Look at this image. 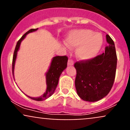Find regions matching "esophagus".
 Wrapping results in <instances>:
<instances>
[{
  "label": "esophagus",
  "instance_id": "34e87169",
  "mask_svg": "<svg viewBox=\"0 0 130 130\" xmlns=\"http://www.w3.org/2000/svg\"><path fill=\"white\" fill-rule=\"evenodd\" d=\"M74 65V62L72 59H69L68 61V66H71V65Z\"/></svg>",
  "mask_w": 130,
  "mask_h": 130
}]
</instances>
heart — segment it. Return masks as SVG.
<instances>
[{"label": "heart", "mask_w": 130, "mask_h": 130, "mask_svg": "<svg viewBox=\"0 0 130 130\" xmlns=\"http://www.w3.org/2000/svg\"><path fill=\"white\" fill-rule=\"evenodd\" d=\"M67 44L70 47H77L76 56L82 60L93 58L100 50L103 44L101 34L89 29L75 30L70 33Z\"/></svg>", "instance_id": "obj_1"}]
</instances>
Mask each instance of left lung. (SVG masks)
I'll return each mask as SVG.
<instances>
[{
  "label": "left lung",
  "mask_w": 130,
  "mask_h": 130,
  "mask_svg": "<svg viewBox=\"0 0 130 130\" xmlns=\"http://www.w3.org/2000/svg\"><path fill=\"white\" fill-rule=\"evenodd\" d=\"M105 52L93 59L76 62L75 87L83 100L95 102L109 93L114 84L117 68V54L112 39L106 35Z\"/></svg>",
  "instance_id": "1"
}]
</instances>
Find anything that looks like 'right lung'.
<instances>
[{
	"mask_svg": "<svg viewBox=\"0 0 130 130\" xmlns=\"http://www.w3.org/2000/svg\"><path fill=\"white\" fill-rule=\"evenodd\" d=\"M38 30L37 29H32L27 31L26 34L22 35L21 38L17 42L16 44L15 50L14 51V54L13 57V62H12V71L13 74L14 73V63L17 56V52L19 50V46H20L21 42L22 40L26 37V36L29 33L34 32ZM67 62H68V57L66 56H56L53 57L51 63L50 67L49 68L48 71L46 74V90L41 96L39 97H30V96H27L28 97L31 98L35 101H43L44 100L47 99L50 96L53 95L55 90H56L57 86L58 83H59V77H60L61 73L67 67Z\"/></svg>",
	"mask_w": 130,
	"mask_h": 130,
	"instance_id": "add662e5",
	"label": "right lung"
}]
</instances>
